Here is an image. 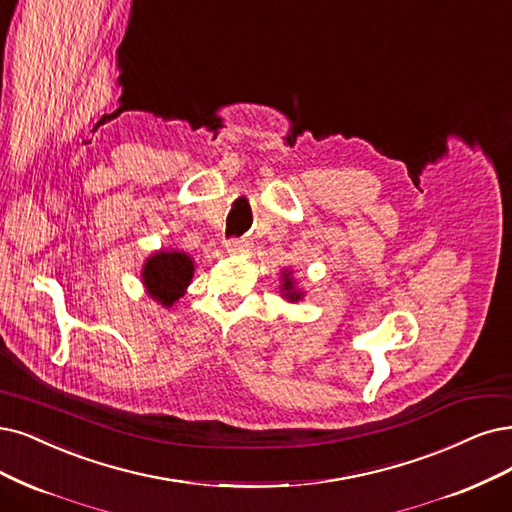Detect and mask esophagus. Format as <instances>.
Instances as JSON below:
<instances>
[{"label": "esophagus", "instance_id": "1", "mask_svg": "<svg viewBox=\"0 0 512 512\" xmlns=\"http://www.w3.org/2000/svg\"><path fill=\"white\" fill-rule=\"evenodd\" d=\"M249 244H251V240L249 238H244V236H240V238H230L225 242V246L230 251H244V249H249Z\"/></svg>", "mask_w": 512, "mask_h": 512}]
</instances>
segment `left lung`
Instances as JSON below:
<instances>
[{
  "label": "left lung",
  "instance_id": "1",
  "mask_svg": "<svg viewBox=\"0 0 512 512\" xmlns=\"http://www.w3.org/2000/svg\"><path fill=\"white\" fill-rule=\"evenodd\" d=\"M285 295L291 299V301H297L299 297H301V293H297V291H293V280L289 278V274H285Z\"/></svg>",
  "mask_w": 512,
  "mask_h": 512
}]
</instances>
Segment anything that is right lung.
I'll return each instance as SVG.
<instances>
[{"mask_svg": "<svg viewBox=\"0 0 512 512\" xmlns=\"http://www.w3.org/2000/svg\"><path fill=\"white\" fill-rule=\"evenodd\" d=\"M194 274V261L185 253H156L151 255L143 268V282L149 295L162 306H173L183 295Z\"/></svg>", "mask_w": 512, "mask_h": 512, "instance_id": "obj_1", "label": "right lung"}]
</instances>
